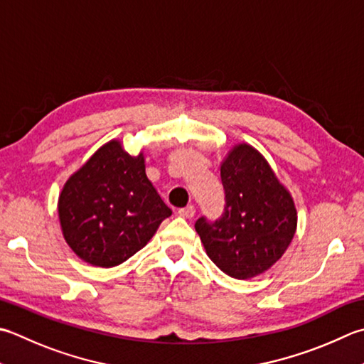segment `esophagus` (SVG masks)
I'll return each mask as SVG.
<instances>
[{
	"mask_svg": "<svg viewBox=\"0 0 364 364\" xmlns=\"http://www.w3.org/2000/svg\"><path fill=\"white\" fill-rule=\"evenodd\" d=\"M178 215H180L181 218L191 219L192 216L196 215V208H194V205H188L186 208H180V210H178Z\"/></svg>",
	"mask_w": 364,
	"mask_h": 364,
	"instance_id": "34e87169",
	"label": "esophagus"
}]
</instances>
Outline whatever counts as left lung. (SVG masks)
<instances>
[{
	"label": "left lung",
	"mask_w": 364,
	"mask_h": 364,
	"mask_svg": "<svg viewBox=\"0 0 364 364\" xmlns=\"http://www.w3.org/2000/svg\"><path fill=\"white\" fill-rule=\"evenodd\" d=\"M225 205L196 230L213 263L235 279H249L282 257L296 230V208L267 159L247 144L235 145L220 164Z\"/></svg>",
	"instance_id": "obj_1"
}]
</instances>
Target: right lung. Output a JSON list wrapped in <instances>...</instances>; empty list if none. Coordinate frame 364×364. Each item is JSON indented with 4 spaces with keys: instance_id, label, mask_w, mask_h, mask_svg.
Returning <instances> with one entry per match:
<instances>
[{
    "instance_id": "obj_1",
    "label": "right lung",
    "mask_w": 364,
    "mask_h": 364,
    "mask_svg": "<svg viewBox=\"0 0 364 364\" xmlns=\"http://www.w3.org/2000/svg\"><path fill=\"white\" fill-rule=\"evenodd\" d=\"M58 215L78 257L110 268L140 251L172 210L148 180L144 153L131 156L110 140L64 184Z\"/></svg>"
}]
</instances>
